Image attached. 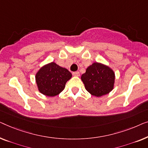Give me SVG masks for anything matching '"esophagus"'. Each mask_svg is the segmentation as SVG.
<instances>
[{
    "label": "esophagus",
    "mask_w": 148,
    "mask_h": 148,
    "mask_svg": "<svg viewBox=\"0 0 148 148\" xmlns=\"http://www.w3.org/2000/svg\"><path fill=\"white\" fill-rule=\"evenodd\" d=\"M72 74H73L74 76H80V72H72Z\"/></svg>",
    "instance_id": "34e87169"
}]
</instances>
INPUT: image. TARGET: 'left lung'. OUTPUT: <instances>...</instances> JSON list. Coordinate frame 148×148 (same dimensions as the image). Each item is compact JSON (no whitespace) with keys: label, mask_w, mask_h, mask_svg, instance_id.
<instances>
[{"label":"left lung","mask_w":148,"mask_h":148,"mask_svg":"<svg viewBox=\"0 0 148 148\" xmlns=\"http://www.w3.org/2000/svg\"><path fill=\"white\" fill-rule=\"evenodd\" d=\"M85 88L95 97L107 95L113 90L115 74L111 68L101 63H93L81 76Z\"/></svg>","instance_id":"obj_1"}]
</instances>
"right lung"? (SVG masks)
Listing matches in <instances>:
<instances>
[{"mask_svg": "<svg viewBox=\"0 0 148 148\" xmlns=\"http://www.w3.org/2000/svg\"><path fill=\"white\" fill-rule=\"evenodd\" d=\"M72 74L66 68L54 62L43 66L35 76L39 92L48 97L58 95L65 88L66 83Z\"/></svg>", "mask_w": 148, "mask_h": 148, "instance_id": "1", "label": "right lung"}]
</instances>
